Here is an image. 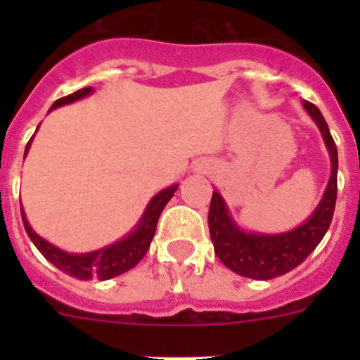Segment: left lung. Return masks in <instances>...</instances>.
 I'll return each instance as SVG.
<instances>
[{
	"instance_id": "left-lung-1",
	"label": "left lung",
	"mask_w": 360,
	"mask_h": 360,
	"mask_svg": "<svg viewBox=\"0 0 360 360\" xmlns=\"http://www.w3.org/2000/svg\"><path fill=\"white\" fill-rule=\"evenodd\" d=\"M303 108L317 124L332 162L328 186L324 189L319 205L307 221L292 231L279 232V234L247 232L234 221L221 195L218 191H212L211 207H209V232L214 245V252L227 269L243 278L266 281L290 272L292 269L301 265L308 254L321 243L332 224L337 198V167H339L337 148L319 108L308 101H303Z\"/></svg>"
}]
</instances>
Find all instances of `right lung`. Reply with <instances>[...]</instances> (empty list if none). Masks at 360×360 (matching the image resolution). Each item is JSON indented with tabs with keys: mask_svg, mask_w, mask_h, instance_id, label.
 <instances>
[{
	"mask_svg": "<svg viewBox=\"0 0 360 360\" xmlns=\"http://www.w3.org/2000/svg\"><path fill=\"white\" fill-rule=\"evenodd\" d=\"M90 94H94V88H91V86L82 88V90L75 91V94L66 95V97L56 101L50 110H56V108L59 106H66V104H72L75 103V101H81V98L88 97ZM30 144L32 139L27 144L25 155H27V151L30 149ZM176 189L178 184H173V186L165 187L160 193H157V195L149 200L144 214H142V218L139 219V224L135 225V229H133L129 234H126L122 240L115 241V243L108 245V247L94 250V252H65V250H61L59 247L52 245L50 241L44 240V238H41L39 234L30 227L27 216H25L23 207H21V218H23L25 231H27L32 243L36 245L37 250H39L53 266H57V269L63 270L65 274L72 276V278L82 279V281H88V279H101V281H106V279L117 278V276L131 270L133 266L146 256L149 245H151L153 236H155V231H157L158 218H160L162 211H164V207L167 205V202L173 198L174 191Z\"/></svg>",
	"mask_w": 360,
	"mask_h": 360,
	"instance_id": "obj_1",
	"label": "right lung"
}]
</instances>
